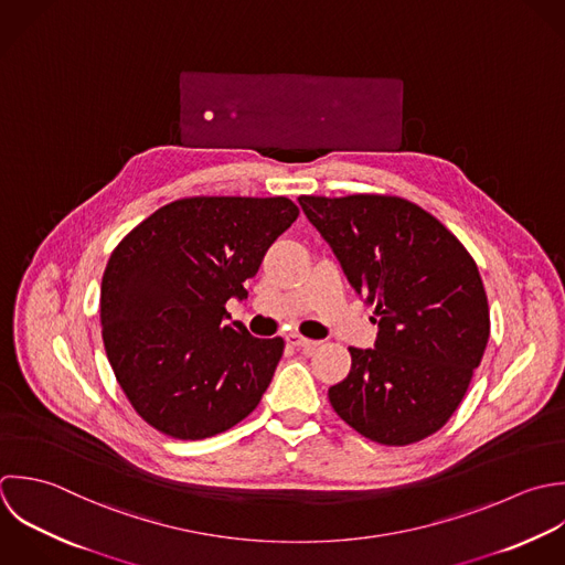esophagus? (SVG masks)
<instances>
[{
  "label": "esophagus",
  "instance_id": "1",
  "mask_svg": "<svg viewBox=\"0 0 565 565\" xmlns=\"http://www.w3.org/2000/svg\"><path fill=\"white\" fill-rule=\"evenodd\" d=\"M286 341H288L290 345H295V348H299V350H308V352L319 345V341L306 339V337H301V334H297V332H290V334L286 337Z\"/></svg>",
  "mask_w": 565,
  "mask_h": 565
}]
</instances>
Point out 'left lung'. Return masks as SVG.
I'll use <instances>...</instances> for the list:
<instances>
[{
    "label": "left lung",
    "instance_id": "8db88e82",
    "mask_svg": "<svg viewBox=\"0 0 565 565\" xmlns=\"http://www.w3.org/2000/svg\"><path fill=\"white\" fill-rule=\"evenodd\" d=\"M299 204L352 288L376 306V343L350 348L352 370L328 392L334 412L387 447L436 434L489 343V301L473 257L403 198L301 195Z\"/></svg>",
    "mask_w": 565,
    "mask_h": 565
}]
</instances>
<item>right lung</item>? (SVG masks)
Segmentation results:
<instances>
[{
    "label": "right lung",
    "mask_w": 565,
    "mask_h": 565,
    "mask_svg": "<svg viewBox=\"0 0 565 565\" xmlns=\"http://www.w3.org/2000/svg\"><path fill=\"white\" fill-rule=\"evenodd\" d=\"M288 198H184L140 222L100 284L103 343L118 385L153 429L202 440L244 420L284 341L226 323L270 244L297 220Z\"/></svg>",
    "instance_id": "obj_1"
}]
</instances>
